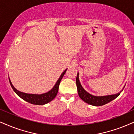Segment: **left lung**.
Returning a JSON list of instances; mask_svg holds the SVG:
<instances>
[{"label": "left lung", "instance_id": "obj_1", "mask_svg": "<svg viewBox=\"0 0 134 134\" xmlns=\"http://www.w3.org/2000/svg\"><path fill=\"white\" fill-rule=\"evenodd\" d=\"M76 84H77L78 93H79V96H80V98L83 101H84L85 102L88 103V104L95 106H103V105H104L108 103H109L110 101H113V99H114L115 98L118 97L120 94V93L123 90L122 89V91H120V93H118L115 94H111V95L101 96H96L92 95V94L88 93L87 91L85 90L82 87V85H81L79 80V73L77 74V78H76Z\"/></svg>", "mask_w": 134, "mask_h": 134}]
</instances>
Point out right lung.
Masks as SVG:
<instances>
[{
	"label": "right lung",
	"mask_w": 134,
	"mask_h": 134,
	"mask_svg": "<svg viewBox=\"0 0 134 134\" xmlns=\"http://www.w3.org/2000/svg\"><path fill=\"white\" fill-rule=\"evenodd\" d=\"M67 70V69H65V70L62 72V74H61V75L60 76L58 80L57 81L56 83H55V85L54 86V87L52 88L50 91H49L47 93H45L41 94H28L18 91L13 87V85L12 83L9 78H8V79H9V82L10 83L12 88L13 91L16 93V94H17L18 96H20V98H22L23 99H24L25 101L31 103V104L36 105H43L49 103L50 101H51L52 100V99H54L55 96H56L57 92H58L59 90V84H60V81H61L62 79L63 78L64 74H65Z\"/></svg>",
	"instance_id": "add662e5"
}]
</instances>
